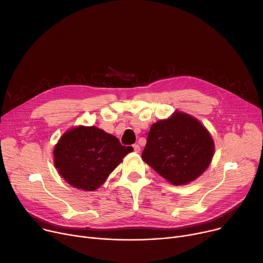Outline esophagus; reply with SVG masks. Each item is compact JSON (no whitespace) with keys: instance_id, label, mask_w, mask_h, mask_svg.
Instances as JSON below:
<instances>
[{"instance_id":"esophagus-1","label":"esophagus","mask_w":263,"mask_h":263,"mask_svg":"<svg viewBox=\"0 0 263 263\" xmlns=\"http://www.w3.org/2000/svg\"><path fill=\"white\" fill-rule=\"evenodd\" d=\"M133 149H134V151L135 153H140V150H141V147L137 145V144H134L133 145Z\"/></svg>"}]
</instances>
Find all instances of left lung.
I'll use <instances>...</instances> for the list:
<instances>
[{"label":"left lung","instance_id":"8db88e82","mask_svg":"<svg viewBox=\"0 0 263 263\" xmlns=\"http://www.w3.org/2000/svg\"><path fill=\"white\" fill-rule=\"evenodd\" d=\"M213 154L209 131L193 116L176 112L151 126L142 159L172 184L183 185L208 168Z\"/></svg>","mask_w":263,"mask_h":263}]
</instances>
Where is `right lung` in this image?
<instances>
[{"instance_id": "right-lung-1", "label": "right lung", "mask_w": 263, "mask_h": 263, "mask_svg": "<svg viewBox=\"0 0 263 263\" xmlns=\"http://www.w3.org/2000/svg\"><path fill=\"white\" fill-rule=\"evenodd\" d=\"M132 150L102 129L80 126L65 132L55 145L54 165L73 187L95 191Z\"/></svg>"}]
</instances>
